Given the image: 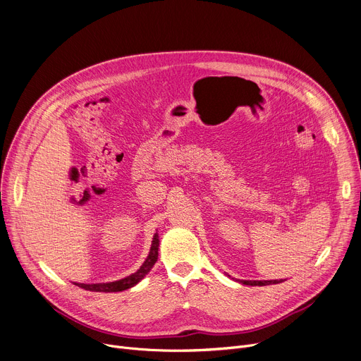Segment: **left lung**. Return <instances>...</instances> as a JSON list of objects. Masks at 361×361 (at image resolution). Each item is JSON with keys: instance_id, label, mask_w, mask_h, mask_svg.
<instances>
[{"instance_id": "1", "label": "left lung", "mask_w": 361, "mask_h": 361, "mask_svg": "<svg viewBox=\"0 0 361 361\" xmlns=\"http://www.w3.org/2000/svg\"><path fill=\"white\" fill-rule=\"evenodd\" d=\"M240 283L245 286H270V284H279L284 280H264V281H255V280H238Z\"/></svg>"}]
</instances>
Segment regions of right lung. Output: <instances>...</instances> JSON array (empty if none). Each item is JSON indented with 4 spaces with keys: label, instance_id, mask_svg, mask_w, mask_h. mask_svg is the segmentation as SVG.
Here are the masks:
<instances>
[{
    "label": "right lung",
    "instance_id": "1",
    "mask_svg": "<svg viewBox=\"0 0 361 361\" xmlns=\"http://www.w3.org/2000/svg\"><path fill=\"white\" fill-rule=\"evenodd\" d=\"M159 245H160V240H159V234L156 233L152 237V243H151V248L149 252L147 255L145 262L142 263V266L131 276L121 279L118 281H111V283H97V284H84V283H74L75 286L84 288V290H90V291H99V293H116V291H124L127 288L134 287L135 284H138L152 269V266L156 264L157 259H159Z\"/></svg>",
    "mask_w": 361,
    "mask_h": 361
}]
</instances>
